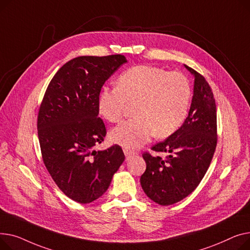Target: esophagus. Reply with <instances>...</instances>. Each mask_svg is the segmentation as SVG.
Returning a JSON list of instances; mask_svg holds the SVG:
<instances>
[{
    "instance_id": "1",
    "label": "esophagus",
    "mask_w": 250,
    "mask_h": 250,
    "mask_svg": "<svg viewBox=\"0 0 250 250\" xmlns=\"http://www.w3.org/2000/svg\"><path fill=\"white\" fill-rule=\"evenodd\" d=\"M124 153H125V156H126V159H130L132 156H133L135 154L134 151H131V150H128V149H124Z\"/></svg>"
}]
</instances>
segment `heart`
Listing matches in <instances>:
<instances>
[{
  "instance_id": "b5f03b06",
  "label": "heart",
  "mask_w": 250,
  "mask_h": 250,
  "mask_svg": "<svg viewBox=\"0 0 250 250\" xmlns=\"http://www.w3.org/2000/svg\"><path fill=\"white\" fill-rule=\"evenodd\" d=\"M192 89L181 72L150 65H135L123 71L117 86H104L99 94L98 109L107 121L119 122L128 108L136 105L135 118L115 127L113 143L135 149L154 134L167 138L184 124L188 112Z\"/></svg>"
}]
</instances>
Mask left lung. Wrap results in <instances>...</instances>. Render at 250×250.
<instances>
[{
	"instance_id": "left-lung-1",
	"label": "left lung",
	"mask_w": 250,
	"mask_h": 250,
	"mask_svg": "<svg viewBox=\"0 0 250 250\" xmlns=\"http://www.w3.org/2000/svg\"><path fill=\"white\" fill-rule=\"evenodd\" d=\"M194 96L188 116L181 128L151 149L167 152L166 159L149 152L142 154L146 169L140 184L149 199L168 206L188 197L199 186L212 161L217 145L216 103L211 86L192 67Z\"/></svg>"
}]
</instances>
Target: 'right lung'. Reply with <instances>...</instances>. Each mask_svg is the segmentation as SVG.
I'll return each instance as SVG.
<instances>
[{"label":"right lung","mask_w":250,"mask_h":250,"mask_svg":"<svg viewBox=\"0 0 250 250\" xmlns=\"http://www.w3.org/2000/svg\"><path fill=\"white\" fill-rule=\"evenodd\" d=\"M125 62L122 54L73 58L55 73L39 108L43 163L64 195L81 204L104 194L125 159L117 144L106 150L94 149L107 133L98 117L99 94Z\"/></svg>","instance_id":"obj_1"}]
</instances>
